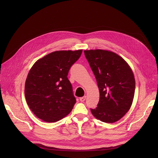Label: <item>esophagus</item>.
Instances as JSON below:
<instances>
[{
  "label": "esophagus",
  "mask_w": 158,
  "mask_h": 158,
  "mask_svg": "<svg viewBox=\"0 0 158 158\" xmlns=\"http://www.w3.org/2000/svg\"><path fill=\"white\" fill-rule=\"evenodd\" d=\"M86 96H84V97H80L79 98V100H80V101L81 102H84L85 101V99H86Z\"/></svg>",
  "instance_id": "1"
}]
</instances>
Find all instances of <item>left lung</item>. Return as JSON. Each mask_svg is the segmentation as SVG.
Masks as SVG:
<instances>
[{"label": "left lung", "instance_id": "8db88e82", "mask_svg": "<svg viewBox=\"0 0 158 158\" xmlns=\"http://www.w3.org/2000/svg\"><path fill=\"white\" fill-rule=\"evenodd\" d=\"M84 52L100 92L97 107L90 109L91 112L103 122H117L129 110L133 101V72L122 57L113 52L97 49Z\"/></svg>", "mask_w": 158, "mask_h": 158}]
</instances>
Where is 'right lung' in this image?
<instances>
[{
  "mask_svg": "<svg viewBox=\"0 0 158 158\" xmlns=\"http://www.w3.org/2000/svg\"><path fill=\"white\" fill-rule=\"evenodd\" d=\"M82 51H60L38 60L31 69L25 85V97L31 110L47 122L69 114L76 99L67 76Z\"/></svg>",
  "mask_w": 158,
  "mask_h": 158,
  "instance_id": "right-lung-1",
  "label": "right lung"
}]
</instances>
